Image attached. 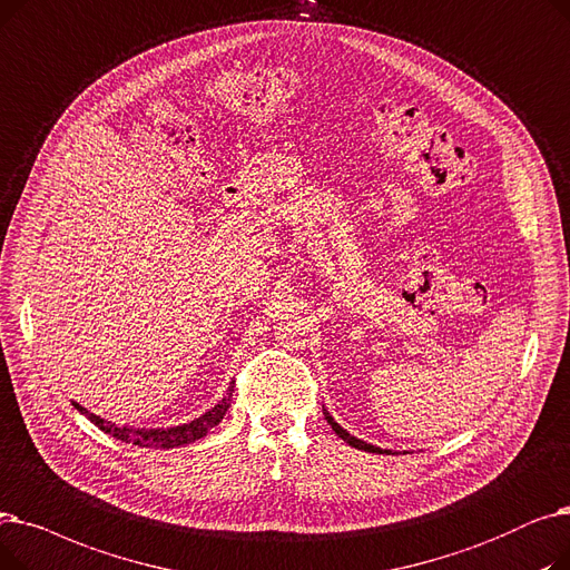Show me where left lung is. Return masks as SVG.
I'll return each instance as SVG.
<instances>
[{
  "mask_svg": "<svg viewBox=\"0 0 570 570\" xmlns=\"http://www.w3.org/2000/svg\"><path fill=\"white\" fill-rule=\"evenodd\" d=\"M324 417H327V422L332 424V429L336 431V436L338 439H343L347 445H352V448H357V450H364V452H392V450H381V448H375V445H371V443H366V441H360V439H355V436H350V433L338 424V422H334V417L324 411Z\"/></svg>",
  "mask_w": 570,
  "mask_h": 570,
  "instance_id": "obj_1",
  "label": "left lung"
}]
</instances>
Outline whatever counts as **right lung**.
Masks as SVG:
<instances>
[{
    "mask_svg": "<svg viewBox=\"0 0 570 570\" xmlns=\"http://www.w3.org/2000/svg\"><path fill=\"white\" fill-rule=\"evenodd\" d=\"M232 392H234V383L227 390V396L218 405H213L208 413H204L202 417H197L193 422L180 424V426H169V429H131V426H120V424L106 422L104 417L90 413L88 409H83V405L76 403V401H71V403H73V409L80 415H86L104 433H111V436H116L118 441L139 445V448H165L167 450V448H178V445L195 443V441L204 439L213 426H218L220 420L225 417L227 409H229V403H232Z\"/></svg>",
    "mask_w": 570,
    "mask_h": 570,
    "instance_id": "add662e5",
    "label": "right lung"
}]
</instances>
